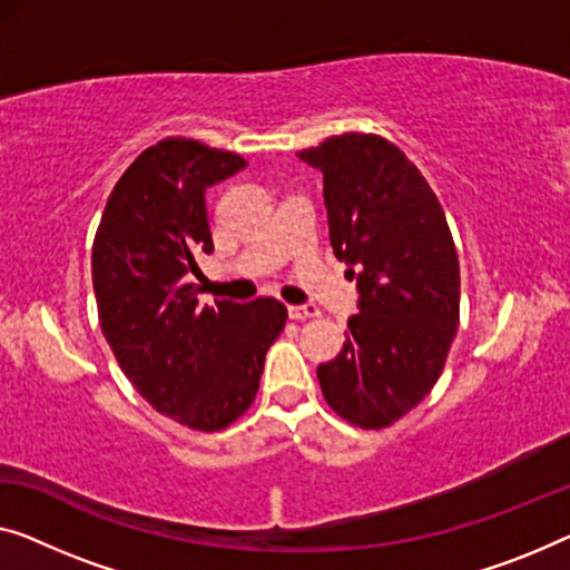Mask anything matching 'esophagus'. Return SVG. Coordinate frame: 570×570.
I'll return each mask as SVG.
<instances>
[{"mask_svg":"<svg viewBox=\"0 0 570 570\" xmlns=\"http://www.w3.org/2000/svg\"><path fill=\"white\" fill-rule=\"evenodd\" d=\"M320 309L314 307V304H292L288 307V317L292 320H309V317H317Z\"/></svg>","mask_w":570,"mask_h":570,"instance_id":"1","label":"esophagus"}]
</instances>
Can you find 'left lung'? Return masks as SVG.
I'll return each mask as SVG.
<instances>
[{
  "instance_id": "left-lung-1",
  "label": "left lung",
  "mask_w": 570,
  "mask_h": 570,
  "mask_svg": "<svg viewBox=\"0 0 570 570\" xmlns=\"http://www.w3.org/2000/svg\"><path fill=\"white\" fill-rule=\"evenodd\" d=\"M325 178L330 243L358 284L347 340L317 379L345 422L402 420L443 373L461 317V266L445 212L420 168L371 132L296 153Z\"/></svg>"
}]
</instances>
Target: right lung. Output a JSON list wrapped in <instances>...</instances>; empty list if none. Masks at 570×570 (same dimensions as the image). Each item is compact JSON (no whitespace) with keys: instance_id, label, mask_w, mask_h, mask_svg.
I'll return each instance as SVG.
<instances>
[{"instance_id":"right-lung-1","label":"right lung","mask_w":570,"mask_h":570,"mask_svg":"<svg viewBox=\"0 0 570 570\" xmlns=\"http://www.w3.org/2000/svg\"><path fill=\"white\" fill-rule=\"evenodd\" d=\"M245 166L199 140L156 142L115 184L91 245L99 325L122 373L153 410L204 432L248 412L288 317L274 296L202 307L191 284L215 248L204 191Z\"/></svg>"}]
</instances>
